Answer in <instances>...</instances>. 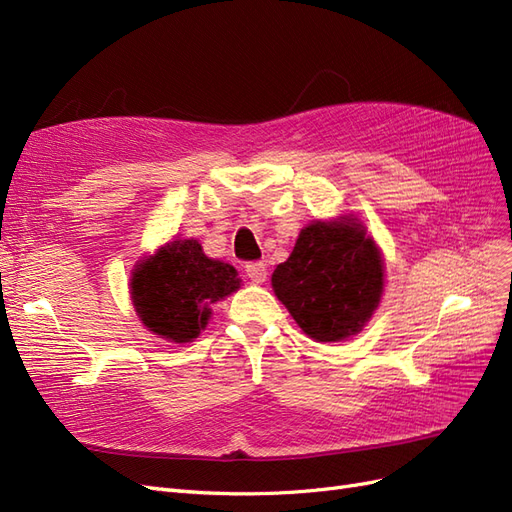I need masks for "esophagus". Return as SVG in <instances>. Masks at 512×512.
Segmentation results:
<instances>
[{"label": "esophagus", "instance_id": "1", "mask_svg": "<svg viewBox=\"0 0 512 512\" xmlns=\"http://www.w3.org/2000/svg\"><path fill=\"white\" fill-rule=\"evenodd\" d=\"M245 275L250 277L254 284L267 282V265H265V262H247V265H245Z\"/></svg>", "mask_w": 512, "mask_h": 512}]
</instances>
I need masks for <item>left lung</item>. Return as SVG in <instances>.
<instances>
[{
	"mask_svg": "<svg viewBox=\"0 0 512 512\" xmlns=\"http://www.w3.org/2000/svg\"><path fill=\"white\" fill-rule=\"evenodd\" d=\"M275 297L316 342L356 335L376 312L384 262L365 226L346 218L307 224L290 258L271 275Z\"/></svg>",
	"mask_w": 512,
	"mask_h": 512,
	"instance_id": "left-lung-1",
	"label": "left lung"
}]
</instances>
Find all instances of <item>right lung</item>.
Here are the masks:
<instances>
[{
	"label": "right lung",
	"mask_w": 512,
	"mask_h": 512,
	"mask_svg": "<svg viewBox=\"0 0 512 512\" xmlns=\"http://www.w3.org/2000/svg\"><path fill=\"white\" fill-rule=\"evenodd\" d=\"M239 286L235 267L205 256L196 239H177L138 262L130 294L149 331L168 342L185 344L207 327L211 305Z\"/></svg>",
	"instance_id": "right-lung-1"
}]
</instances>
